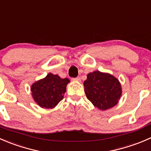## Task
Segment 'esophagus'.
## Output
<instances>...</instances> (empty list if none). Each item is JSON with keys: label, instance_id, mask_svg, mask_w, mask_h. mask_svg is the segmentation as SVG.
<instances>
[{"label": "esophagus", "instance_id": "1", "mask_svg": "<svg viewBox=\"0 0 151 151\" xmlns=\"http://www.w3.org/2000/svg\"><path fill=\"white\" fill-rule=\"evenodd\" d=\"M72 80L76 81H81V78L80 77H76V78H73Z\"/></svg>", "mask_w": 151, "mask_h": 151}]
</instances>
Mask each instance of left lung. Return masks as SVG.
Masks as SVG:
<instances>
[{
  "mask_svg": "<svg viewBox=\"0 0 151 151\" xmlns=\"http://www.w3.org/2000/svg\"><path fill=\"white\" fill-rule=\"evenodd\" d=\"M83 86L87 99L102 111L117 105L122 95L121 83L118 79L99 70L89 73Z\"/></svg>",
  "mask_w": 151,
  "mask_h": 151,
  "instance_id": "obj_1",
  "label": "left lung"
}]
</instances>
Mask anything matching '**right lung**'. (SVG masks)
<instances>
[{
	"mask_svg": "<svg viewBox=\"0 0 151 151\" xmlns=\"http://www.w3.org/2000/svg\"><path fill=\"white\" fill-rule=\"evenodd\" d=\"M70 81L58 75L48 73L44 78L32 83L31 92L34 101L42 108L53 109L63 99Z\"/></svg>",
	"mask_w": 151,
	"mask_h": 151,
	"instance_id": "right-lung-1",
	"label": "right lung"
}]
</instances>
